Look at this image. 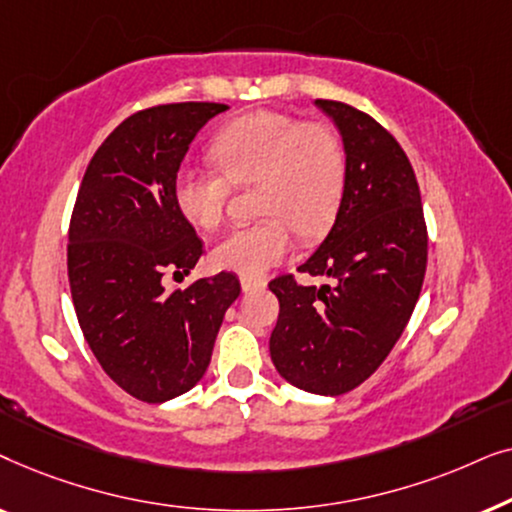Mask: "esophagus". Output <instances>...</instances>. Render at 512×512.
Instances as JSON below:
<instances>
[{"mask_svg": "<svg viewBox=\"0 0 512 512\" xmlns=\"http://www.w3.org/2000/svg\"><path fill=\"white\" fill-rule=\"evenodd\" d=\"M242 284V291L244 293H254V291H263L265 289V282L263 279H249V277H242L240 279Z\"/></svg>", "mask_w": 512, "mask_h": 512, "instance_id": "34e87169", "label": "esophagus"}]
</instances>
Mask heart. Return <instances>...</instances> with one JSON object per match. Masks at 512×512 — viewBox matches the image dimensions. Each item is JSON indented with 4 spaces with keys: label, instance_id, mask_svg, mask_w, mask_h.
Returning a JSON list of instances; mask_svg holds the SVG:
<instances>
[{
    "label": "heart",
    "instance_id": "heart-1",
    "mask_svg": "<svg viewBox=\"0 0 512 512\" xmlns=\"http://www.w3.org/2000/svg\"><path fill=\"white\" fill-rule=\"evenodd\" d=\"M219 170L181 167L174 174V207L188 226L212 230L226 212L230 181L258 188L265 219L228 230L212 249L219 270L258 279L293 249L291 228L303 237L326 233L345 188V151L326 125L303 123L282 111H251L214 137Z\"/></svg>",
    "mask_w": 512,
    "mask_h": 512
}]
</instances>
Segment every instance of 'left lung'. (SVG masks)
I'll return each instance as SVG.
<instances>
[{"label": "left lung", "mask_w": 512, "mask_h": 512, "mask_svg": "<svg viewBox=\"0 0 512 512\" xmlns=\"http://www.w3.org/2000/svg\"><path fill=\"white\" fill-rule=\"evenodd\" d=\"M314 104L342 137L345 188L326 240L298 270L333 286H300L289 275L270 282L279 300L270 356L293 387L340 396L380 368L408 326L426 272V226L396 139L349 104Z\"/></svg>", "instance_id": "1"}]
</instances>
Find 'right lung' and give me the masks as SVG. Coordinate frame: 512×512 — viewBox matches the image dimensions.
Masks as SVG:
<instances>
[{"label":"right lung","mask_w":512,"mask_h":512,"mask_svg":"<svg viewBox=\"0 0 512 512\" xmlns=\"http://www.w3.org/2000/svg\"><path fill=\"white\" fill-rule=\"evenodd\" d=\"M226 104L184 102L125 118L90 160L69 226L67 270L83 338L111 380L144 403L191 391L212 361L223 314L240 296L230 272L167 291L202 256L174 207L172 181L195 135Z\"/></svg>","instance_id":"1"}]
</instances>
